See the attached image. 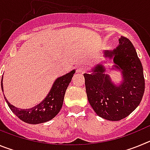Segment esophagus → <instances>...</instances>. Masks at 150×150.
Returning a JSON list of instances; mask_svg holds the SVG:
<instances>
[{"mask_svg":"<svg viewBox=\"0 0 150 150\" xmlns=\"http://www.w3.org/2000/svg\"><path fill=\"white\" fill-rule=\"evenodd\" d=\"M86 71V69H85L84 67L83 66H79L76 68V72L77 73H81V74H83V73Z\"/></svg>","mask_w":150,"mask_h":150,"instance_id":"obj_1","label":"esophagus"}]
</instances>
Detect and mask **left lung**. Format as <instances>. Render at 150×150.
Returning <instances> with one entry per match:
<instances>
[{
	"label": "left lung",
	"mask_w": 150,
	"mask_h": 150,
	"mask_svg": "<svg viewBox=\"0 0 150 150\" xmlns=\"http://www.w3.org/2000/svg\"><path fill=\"white\" fill-rule=\"evenodd\" d=\"M112 51H105L104 56L112 58L115 67L122 72L123 83L116 86L105 69L99 64L91 74H84L85 85L90 105L97 115L105 120L119 121L131 114L142 100L145 80L142 64L132 42L125 37Z\"/></svg>",
	"instance_id": "1"
}]
</instances>
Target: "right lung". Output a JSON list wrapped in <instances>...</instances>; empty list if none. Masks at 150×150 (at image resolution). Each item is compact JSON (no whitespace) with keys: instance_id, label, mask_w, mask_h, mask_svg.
Masks as SVG:
<instances>
[{"instance_id":"right-lung-1","label":"right lung","mask_w":150,"mask_h":150,"mask_svg":"<svg viewBox=\"0 0 150 150\" xmlns=\"http://www.w3.org/2000/svg\"><path fill=\"white\" fill-rule=\"evenodd\" d=\"M75 71H72L64 76L55 80L49 95L40 104L30 109H19L9 103L5 98L7 105L12 112L21 120L29 124H39L48 122L53 119L61 110L63 105V100L65 91L71 83ZM1 88L3 85L1 82Z\"/></svg>"}]
</instances>
